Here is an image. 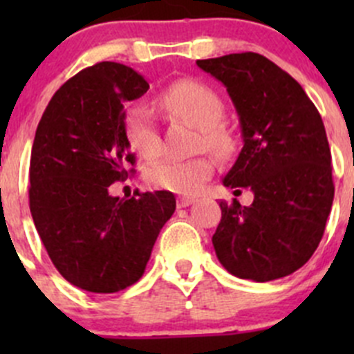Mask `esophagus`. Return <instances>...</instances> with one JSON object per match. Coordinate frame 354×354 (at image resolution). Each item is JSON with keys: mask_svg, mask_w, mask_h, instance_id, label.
<instances>
[{"mask_svg": "<svg viewBox=\"0 0 354 354\" xmlns=\"http://www.w3.org/2000/svg\"><path fill=\"white\" fill-rule=\"evenodd\" d=\"M195 202L194 197H178V207H188Z\"/></svg>", "mask_w": 354, "mask_h": 354, "instance_id": "obj_1", "label": "esophagus"}]
</instances>
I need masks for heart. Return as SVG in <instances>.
Listing matches in <instances>:
<instances>
[{"label":"heart","instance_id":"heart-1","mask_svg":"<svg viewBox=\"0 0 354 354\" xmlns=\"http://www.w3.org/2000/svg\"><path fill=\"white\" fill-rule=\"evenodd\" d=\"M160 102L174 116L197 127L202 133L198 147H207L217 156L230 152L231 140L221 123L224 120V104L212 88L195 80H180L167 87ZM124 135L131 147L145 159H154L160 152V137L156 114L145 102H131L124 109ZM214 162L210 157L197 156L192 159H159L145 171L151 187L174 194H195L210 178Z\"/></svg>","mask_w":354,"mask_h":354}]
</instances>
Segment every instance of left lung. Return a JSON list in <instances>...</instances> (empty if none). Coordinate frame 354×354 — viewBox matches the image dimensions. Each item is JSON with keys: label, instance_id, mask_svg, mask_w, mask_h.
Returning <instances> with one entry per match:
<instances>
[{"label": "left lung", "instance_id": "8db88e82", "mask_svg": "<svg viewBox=\"0 0 354 354\" xmlns=\"http://www.w3.org/2000/svg\"><path fill=\"white\" fill-rule=\"evenodd\" d=\"M197 65L223 82L240 118L243 149L224 187L253 192L248 207L219 202L217 259L240 279L289 276L319 246L334 200L322 118L301 85L266 56L238 53Z\"/></svg>", "mask_w": 354, "mask_h": 354}]
</instances>
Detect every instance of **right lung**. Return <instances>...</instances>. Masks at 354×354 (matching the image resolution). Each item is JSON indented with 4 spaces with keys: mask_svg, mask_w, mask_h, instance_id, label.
Listing matches in <instances>:
<instances>
[{
    "mask_svg": "<svg viewBox=\"0 0 354 354\" xmlns=\"http://www.w3.org/2000/svg\"><path fill=\"white\" fill-rule=\"evenodd\" d=\"M149 84L121 63L78 71L56 91L35 130L28 205L58 272L91 292H116L144 276L159 231L176 209L171 192L111 197L135 156L124 102Z\"/></svg>",
    "mask_w": 354,
    "mask_h": 354,
    "instance_id": "right-lung-1",
    "label": "right lung"
}]
</instances>
